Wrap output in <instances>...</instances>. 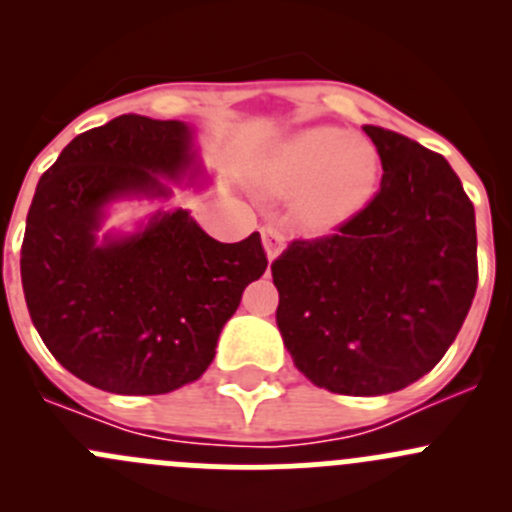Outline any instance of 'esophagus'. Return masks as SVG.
<instances>
[{"instance_id": "1", "label": "esophagus", "mask_w": 512, "mask_h": 512, "mask_svg": "<svg viewBox=\"0 0 512 512\" xmlns=\"http://www.w3.org/2000/svg\"><path fill=\"white\" fill-rule=\"evenodd\" d=\"M262 240H265V250L270 260H275V257L285 250V230H282L280 225L262 227Z\"/></svg>"}]
</instances>
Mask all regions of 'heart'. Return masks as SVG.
I'll list each match as a JSON object with an SVG mask.
<instances>
[{"label":"heart","mask_w":512,"mask_h":512,"mask_svg":"<svg viewBox=\"0 0 512 512\" xmlns=\"http://www.w3.org/2000/svg\"><path fill=\"white\" fill-rule=\"evenodd\" d=\"M260 183L272 195H297L294 213L304 227L329 232L354 220L381 183V153L369 138L317 126L275 148Z\"/></svg>","instance_id":"b5f03b06"}]
</instances>
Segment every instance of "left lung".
Returning a JSON list of instances; mask_svg holds the SVG:
<instances>
[{"label":"left lung","instance_id":"1","mask_svg":"<svg viewBox=\"0 0 512 512\" xmlns=\"http://www.w3.org/2000/svg\"><path fill=\"white\" fill-rule=\"evenodd\" d=\"M381 153L369 205L272 262L277 327L319 389L379 396L414 384L461 332L478 287L476 213L441 153L364 126Z\"/></svg>","mask_w":512,"mask_h":512}]
</instances>
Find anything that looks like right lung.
I'll use <instances>...</instances> for the list:
<instances>
[{
  "instance_id": "add662e5",
  "label": "right lung",
  "mask_w": 512,
  "mask_h": 512,
  "mask_svg": "<svg viewBox=\"0 0 512 512\" xmlns=\"http://www.w3.org/2000/svg\"><path fill=\"white\" fill-rule=\"evenodd\" d=\"M188 148L185 123L126 113L76 136L36 185L22 242L29 317L54 359L96 389L153 396L200 379L267 270L260 232L218 242L188 210L96 245L103 205L165 195L158 173L188 168Z\"/></svg>"
}]
</instances>
